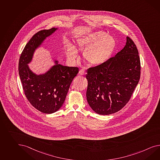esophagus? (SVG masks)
<instances>
[{
	"instance_id": "34e87169",
	"label": "esophagus",
	"mask_w": 160,
	"mask_h": 160,
	"mask_svg": "<svg viewBox=\"0 0 160 160\" xmlns=\"http://www.w3.org/2000/svg\"><path fill=\"white\" fill-rule=\"evenodd\" d=\"M79 73L80 75H85L86 74V72L85 71V70H81L79 71Z\"/></svg>"
}]
</instances>
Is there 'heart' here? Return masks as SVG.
<instances>
[{"instance_id": "heart-1", "label": "heart", "mask_w": 160, "mask_h": 160, "mask_svg": "<svg viewBox=\"0 0 160 160\" xmlns=\"http://www.w3.org/2000/svg\"><path fill=\"white\" fill-rule=\"evenodd\" d=\"M76 46L79 49L84 50L83 56L90 65L98 66L105 62L110 58L114 49V39L107 36L103 31L78 38L76 40ZM68 56L71 60L77 56V52L73 46L67 44Z\"/></svg>"}]
</instances>
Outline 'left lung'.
<instances>
[{"label":"left lung","instance_id":"8db88e82","mask_svg":"<svg viewBox=\"0 0 160 160\" xmlns=\"http://www.w3.org/2000/svg\"><path fill=\"white\" fill-rule=\"evenodd\" d=\"M140 70L138 50L127 37L126 45L115 56L88 70L86 98L92 109L100 115L121 110L139 83Z\"/></svg>","mask_w":160,"mask_h":160}]
</instances>
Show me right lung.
Wrapping results in <instances>:
<instances>
[{
  "label": "right lung",
  "instance_id": "1",
  "mask_svg": "<svg viewBox=\"0 0 160 160\" xmlns=\"http://www.w3.org/2000/svg\"><path fill=\"white\" fill-rule=\"evenodd\" d=\"M56 29L52 28L36 33L25 46L18 62V72L26 98L33 107L45 114L53 113L61 108L79 71L78 67L58 63L43 75H37L29 69L27 64L35 49Z\"/></svg>",
  "mask_w": 160,
  "mask_h": 160
}]
</instances>
